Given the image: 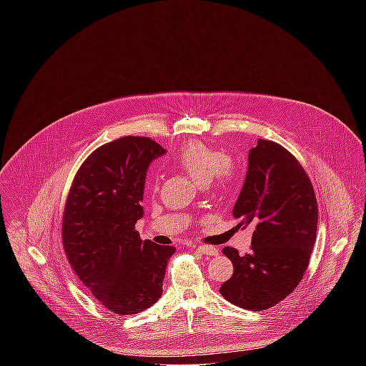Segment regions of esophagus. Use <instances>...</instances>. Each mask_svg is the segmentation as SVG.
<instances>
[{
	"instance_id": "obj_1",
	"label": "esophagus",
	"mask_w": 366,
	"mask_h": 366,
	"mask_svg": "<svg viewBox=\"0 0 366 366\" xmlns=\"http://www.w3.org/2000/svg\"><path fill=\"white\" fill-rule=\"evenodd\" d=\"M197 250L202 254H207V256H216L219 254V249L214 247V246H207V244H201V246H197Z\"/></svg>"
}]
</instances>
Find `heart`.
Segmentation results:
<instances>
[{
  "instance_id": "1",
  "label": "heart",
  "mask_w": 366,
  "mask_h": 366,
  "mask_svg": "<svg viewBox=\"0 0 366 366\" xmlns=\"http://www.w3.org/2000/svg\"><path fill=\"white\" fill-rule=\"evenodd\" d=\"M175 162L194 181L204 184L212 177L222 184L232 178V165L224 156L213 149H208L199 142L187 143L177 154Z\"/></svg>"
}]
</instances>
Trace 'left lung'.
Returning a JSON list of instances; mask_svg holds the SVG:
<instances>
[{"label":"left lung","mask_w":366,"mask_h":366,"mask_svg":"<svg viewBox=\"0 0 366 366\" xmlns=\"http://www.w3.org/2000/svg\"><path fill=\"white\" fill-rule=\"evenodd\" d=\"M239 226H254L250 252L223 253L233 275L220 287L232 304L262 311L288 297L300 284L316 243L317 201L311 181L281 144L259 139L249 150L247 174L233 207Z\"/></svg>","instance_id":"obj_1"}]
</instances>
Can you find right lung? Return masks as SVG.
Returning a JSON list of instances; mask_svg holds the SVG:
<instances>
[{"instance_id":"1","label":"right lung","mask_w":366,"mask_h":366,"mask_svg":"<svg viewBox=\"0 0 366 366\" xmlns=\"http://www.w3.org/2000/svg\"><path fill=\"white\" fill-rule=\"evenodd\" d=\"M165 149L124 136L95 149L78 169L65 204L62 240L79 281L114 315L130 316L162 295L174 246L142 240L143 189L150 162Z\"/></svg>"}]
</instances>
